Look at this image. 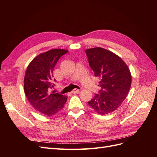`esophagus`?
<instances>
[{"instance_id": "obj_1", "label": "esophagus", "mask_w": 157, "mask_h": 157, "mask_svg": "<svg viewBox=\"0 0 157 157\" xmlns=\"http://www.w3.org/2000/svg\"><path fill=\"white\" fill-rule=\"evenodd\" d=\"M79 91L80 90H78V89H77V88H75V89H73V90H72V92L73 94H78V92H79Z\"/></svg>"}]
</instances>
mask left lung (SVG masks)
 Here are the masks:
<instances>
[{
  "instance_id": "left-lung-1",
  "label": "left lung",
  "mask_w": 157,
  "mask_h": 157,
  "mask_svg": "<svg viewBox=\"0 0 157 157\" xmlns=\"http://www.w3.org/2000/svg\"><path fill=\"white\" fill-rule=\"evenodd\" d=\"M94 76L100 78L99 94H95L89 106L101 115L112 113L119 107L129 92L132 76L123 60L115 54L102 48L86 50Z\"/></svg>"
}]
</instances>
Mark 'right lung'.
Listing matches in <instances>:
<instances>
[{"label":"right lung","mask_w":157,"mask_h":157,"mask_svg":"<svg viewBox=\"0 0 157 157\" xmlns=\"http://www.w3.org/2000/svg\"><path fill=\"white\" fill-rule=\"evenodd\" d=\"M68 50L52 49L37 56L28 65L24 78V91L36 110L51 117L64 107L67 97L51 92L53 71L58 61ZM55 81V80H54Z\"/></svg>","instance_id":"1"}]
</instances>
